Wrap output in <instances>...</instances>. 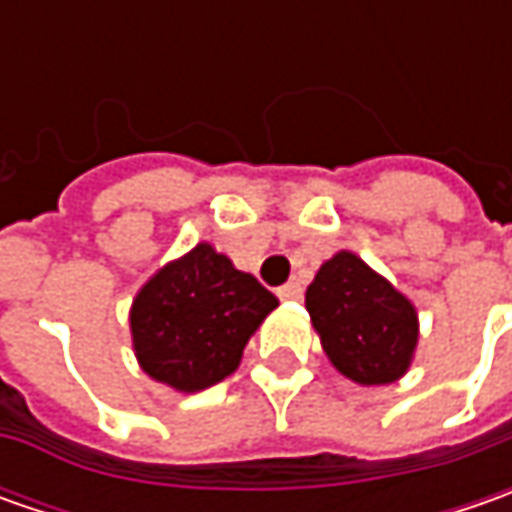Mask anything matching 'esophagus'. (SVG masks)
Segmentation results:
<instances>
[{"instance_id":"34e87169","label":"esophagus","mask_w":512,"mask_h":512,"mask_svg":"<svg viewBox=\"0 0 512 512\" xmlns=\"http://www.w3.org/2000/svg\"><path fill=\"white\" fill-rule=\"evenodd\" d=\"M279 299L285 302H299L302 299V285L299 282H287V285L279 287Z\"/></svg>"}]
</instances>
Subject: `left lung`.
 <instances>
[{"label": "left lung", "instance_id": "left-lung-1", "mask_svg": "<svg viewBox=\"0 0 512 512\" xmlns=\"http://www.w3.org/2000/svg\"><path fill=\"white\" fill-rule=\"evenodd\" d=\"M310 322L327 359L359 384H390L410 367L419 319L416 307L353 253L319 267L305 296Z\"/></svg>", "mask_w": 512, "mask_h": 512}]
</instances>
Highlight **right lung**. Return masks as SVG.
<instances>
[{
  "label": "right lung",
  "mask_w": 512,
  "mask_h": 512,
  "mask_svg": "<svg viewBox=\"0 0 512 512\" xmlns=\"http://www.w3.org/2000/svg\"><path fill=\"white\" fill-rule=\"evenodd\" d=\"M279 299L210 245H196L139 290L130 333L142 370L196 393L230 376Z\"/></svg>",
  "instance_id": "1"
}]
</instances>
